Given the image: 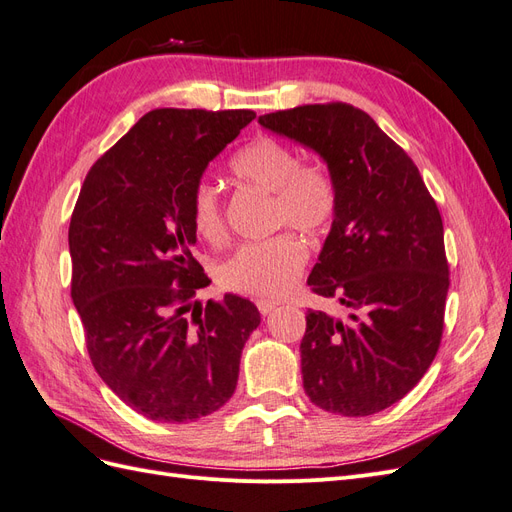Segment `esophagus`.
I'll list each match as a JSON object with an SVG mask.
<instances>
[{
  "instance_id": "obj_1",
  "label": "esophagus",
  "mask_w": 512,
  "mask_h": 512,
  "mask_svg": "<svg viewBox=\"0 0 512 512\" xmlns=\"http://www.w3.org/2000/svg\"><path fill=\"white\" fill-rule=\"evenodd\" d=\"M256 305H258V312L262 314V316H269L273 309L277 307V301H269V299H258L256 301Z\"/></svg>"
}]
</instances>
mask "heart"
I'll use <instances>...</instances> for the list:
<instances>
[{
    "label": "heart",
    "mask_w": 512,
    "mask_h": 512,
    "mask_svg": "<svg viewBox=\"0 0 512 512\" xmlns=\"http://www.w3.org/2000/svg\"><path fill=\"white\" fill-rule=\"evenodd\" d=\"M230 173L243 185L273 194L271 226H290L309 237L327 230L337 213L331 173L316 162H301L297 149L260 134L230 160ZM190 220L198 237L220 243L226 237L224 200L218 185L198 179L190 192ZM307 262L305 243L282 232L265 241L239 245L218 269L222 288L250 297L275 299L299 280Z\"/></svg>",
    "instance_id": "1"
}]
</instances>
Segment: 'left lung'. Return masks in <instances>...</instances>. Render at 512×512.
Instances as JSON below:
<instances>
[{
    "mask_svg": "<svg viewBox=\"0 0 512 512\" xmlns=\"http://www.w3.org/2000/svg\"><path fill=\"white\" fill-rule=\"evenodd\" d=\"M258 121L318 151L337 190L307 284L348 316L307 312L303 389L327 412L376 414L414 389L442 342L448 260L436 200L408 153L352 104H303Z\"/></svg>",
    "mask_w": 512,
    "mask_h": 512,
    "instance_id": "1",
    "label": "left lung"
}]
</instances>
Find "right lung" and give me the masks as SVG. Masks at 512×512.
I'll list each match as a JSON object with an SVG mask.
<instances>
[{"mask_svg": "<svg viewBox=\"0 0 512 512\" xmlns=\"http://www.w3.org/2000/svg\"><path fill=\"white\" fill-rule=\"evenodd\" d=\"M254 111L156 108L89 168L68 243L72 301L89 359L123 404L160 423L220 410L260 324L226 294L194 303L209 277L194 258L190 192Z\"/></svg>", "mask_w": 512, "mask_h": 512, "instance_id": "right-lung-1", "label": "right lung"}]
</instances>
